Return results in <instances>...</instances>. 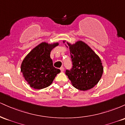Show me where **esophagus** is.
<instances>
[{"label": "esophagus", "instance_id": "34e87169", "mask_svg": "<svg viewBox=\"0 0 125 125\" xmlns=\"http://www.w3.org/2000/svg\"><path fill=\"white\" fill-rule=\"evenodd\" d=\"M60 69H61V72H63L64 71V67H61V68H60Z\"/></svg>", "mask_w": 125, "mask_h": 125}]
</instances>
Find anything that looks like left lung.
Masks as SVG:
<instances>
[{"mask_svg":"<svg viewBox=\"0 0 125 125\" xmlns=\"http://www.w3.org/2000/svg\"><path fill=\"white\" fill-rule=\"evenodd\" d=\"M70 50L73 63L71 71L66 74L73 87L80 90H89L97 84L104 72L102 62L99 56L88 44L82 41L72 44L66 41L63 43Z\"/></svg>","mask_w":125,"mask_h":125,"instance_id":"8db88e82","label":"left lung"}]
</instances>
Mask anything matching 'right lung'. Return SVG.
Returning <instances> with one entry per match:
<instances>
[{
  "mask_svg": "<svg viewBox=\"0 0 125 125\" xmlns=\"http://www.w3.org/2000/svg\"><path fill=\"white\" fill-rule=\"evenodd\" d=\"M59 45L58 42H43L35 47L23 60L21 72L30 86L42 89L52 83L56 76L61 72L53 65L51 52Z\"/></svg>",
  "mask_w": 125,
  "mask_h": 125,
  "instance_id": "obj_1",
  "label": "right lung"
}]
</instances>
